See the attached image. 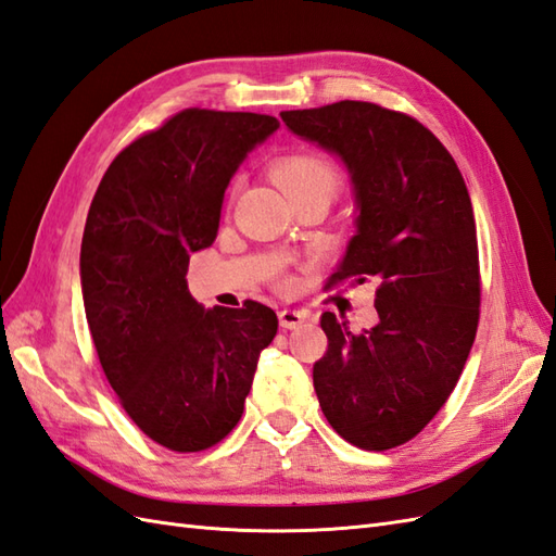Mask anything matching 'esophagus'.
I'll return each mask as SVG.
<instances>
[{"label": "esophagus", "instance_id": "1", "mask_svg": "<svg viewBox=\"0 0 556 556\" xmlns=\"http://www.w3.org/2000/svg\"><path fill=\"white\" fill-rule=\"evenodd\" d=\"M307 319V312L305 309H281L279 312V324L283 326V329H298L303 321Z\"/></svg>", "mask_w": 556, "mask_h": 556}]
</instances>
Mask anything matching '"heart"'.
Returning <instances> with one entry per match:
<instances>
[{"label": "heart", "instance_id": "1", "mask_svg": "<svg viewBox=\"0 0 556 556\" xmlns=\"http://www.w3.org/2000/svg\"><path fill=\"white\" fill-rule=\"evenodd\" d=\"M273 176L289 197L309 190L336 192L340 185L336 160L321 150H298L279 156L273 164Z\"/></svg>", "mask_w": 556, "mask_h": 556}]
</instances>
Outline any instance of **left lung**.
Segmentation results:
<instances>
[{
    "instance_id": "obj_1",
    "label": "left lung",
    "mask_w": 556,
    "mask_h": 556,
    "mask_svg": "<svg viewBox=\"0 0 556 556\" xmlns=\"http://www.w3.org/2000/svg\"><path fill=\"white\" fill-rule=\"evenodd\" d=\"M283 124L345 162L357 235L329 289L376 279L378 324L352 333L324 312L329 338L312 368L326 420L350 444H406L446 404L472 350L479 247L467 185L451 152L404 112L366 101L281 112Z\"/></svg>"
}]
</instances>
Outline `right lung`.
<instances>
[{"instance_id":"right-lung-1","label":"right lung","mask_w":556,"mask_h":556,"mask_svg":"<svg viewBox=\"0 0 556 556\" xmlns=\"http://www.w3.org/2000/svg\"><path fill=\"white\" fill-rule=\"evenodd\" d=\"M279 122L188 108L126 146L98 185L81 239V293L98 359L122 408L176 453L235 430L258 354L277 336L258 301L204 309L190 253L218 235L225 188Z\"/></svg>"}]
</instances>
